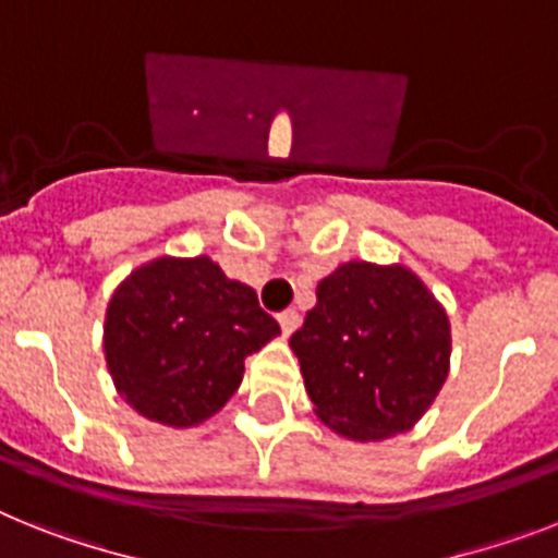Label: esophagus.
<instances>
[{
	"label": "esophagus",
	"instance_id": "1",
	"mask_svg": "<svg viewBox=\"0 0 558 558\" xmlns=\"http://www.w3.org/2000/svg\"><path fill=\"white\" fill-rule=\"evenodd\" d=\"M278 323H280V329H283V335H292L298 326H301V315L294 312V308H287V312H280L278 315Z\"/></svg>",
	"mask_w": 558,
	"mask_h": 558
}]
</instances>
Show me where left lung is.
<instances>
[{
    "mask_svg": "<svg viewBox=\"0 0 558 558\" xmlns=\"http://www.w3.org/2000/svg\"><path fill=\"white\" fill-rule=\"evenodd\" d=\"M289 345L317 420L380 442L414 428L446 386L451 320L409 266L345 260L317 283Z\"/></svg>",
    "mask_w": 558,
    "mask_h": 558,
    "instance_id": "8db88e82",
    "label": "left lung"
}]
</instances>
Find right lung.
I'll return each instance as SVG.
<instances>
[{
  "label": "right lung",
  "instance_id": "right-lung-1",
  "mask_svg": "<svg viewBox=\"0 0 558 558\" xmlns=\"http://www.w3.org/2000/svg\"><path fill=\"white\" fill-rule=\"evenodd\" d=\"M280 335L255 289L209 255L153 257L112 289L105 312L107 372L130 409L192 428L227 405L243 360Z\"/></svg>",
  "mask_w": 558,
  "mask_h": 558
}]
</instances>
